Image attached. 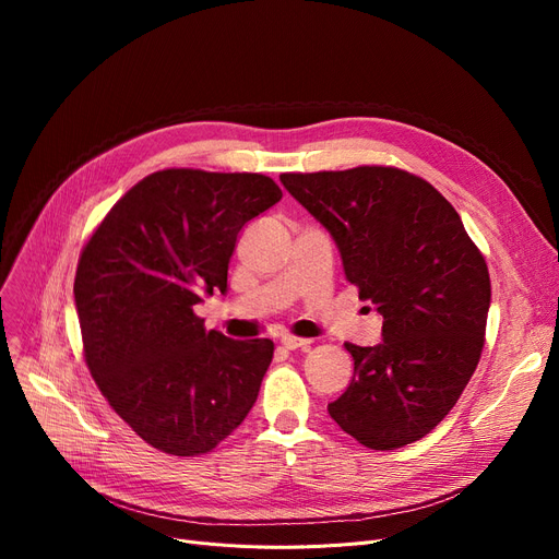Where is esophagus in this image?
<instances>
[{
	"label": "esophagus",
	"mask_w": 559,
	"mask_h": 559,
	"mask_svg": "<svg viewBox=\"0 0 559 559\" xmlns=\"http://www.w3.org/2000/svg\"><path fill=\"white\" fill-rule=\"evenodd\" d=\"M281 344H283L287 350H297V348H308V346H310V340H306V337H295V335H283V337H281Z\"/></svg>",
	"instance_id": "esophagus-1"
}]
</instances>
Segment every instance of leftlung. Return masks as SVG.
<instances>
[{
	"label": "left lung",
	"instance_id": "1",
	"mask_svg": "<svg viewBox=\"0 0 559 559\" xmlns=\"http://www.w3.org/2000/svg\"><path fill=\"white\" fill-rule=\"evenodd\" d=\"M281 183L333 235L346 281L383 314V342L344 344L354 378L329 415L373 451L417 442L478 367L491 301L483 253L453 205L409 171L362 165L281 174Z\"/></svg>",
	"mask_w": 559,
	"mask_h": 559
}]
</instances>
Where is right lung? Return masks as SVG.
Returning <instances> with one entry per match:
<instances>
[{"instance_id": "add662e5", "label": "right lung", "mask_w": 559, "mask_h": 559, "mask_svg": "<svg viewBox=\"0 0 559 559\" xmlns=\"http://www.w3.org/2000/svg\"><path fill=\"white\" fill-rule=\"evenodd\" d=\"M283 197L262 174L163 169L117 201L81 251L74 304L97 388L150 447L213 451L253 407L272 340L205 331L247 222Z\"/></svg>"}]
</instances>
